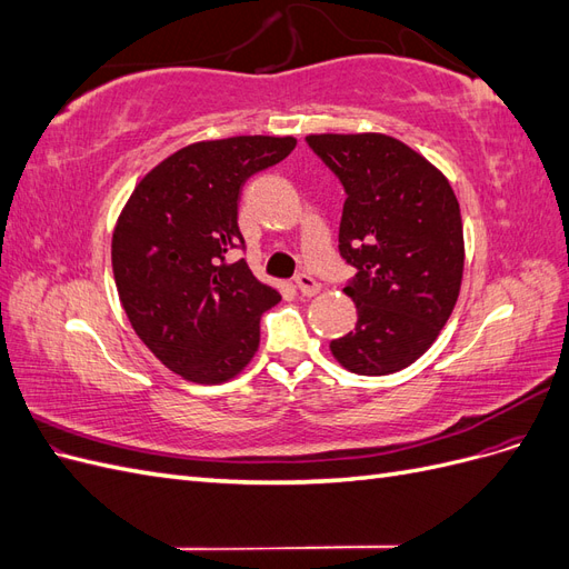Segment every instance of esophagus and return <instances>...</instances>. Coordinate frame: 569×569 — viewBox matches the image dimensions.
<instances>
[{
  "label": "esophagus",
  "mask_w": 569,
  "mask_h": 569,
  "mask_svg": "<svg viewBox=\"0 0 569 569\" xmlns=\"http://www.w3.org/2000/svg\"><path fill=\"white\" fill-rule=\"evenodd\" d=\"M297 289L301 291L303 297H313L320 291V282L316 278H311V274L301 272V274H297Z\"/></svg>",
  "instance_id": "1"
}]
</instances>
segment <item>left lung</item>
Returning a JSON list of instances; mask_svg holds the SVG:
<instances>
[{
    "label": "left lung",
    "instance_id": "1",
    "mask_svg": "<svg viewBox=\"0 0 569 569\" xmlns=\"http://www.w3.org/2000/svg\"><path fill=\"white\" fill-rule=\"evenodd\" d=\"M306 142L347 192L339 253L356 268L343 291L358 320L330 351L356 375L399 372L432 347L458 301V199L439 168L389 134H308Z\"/></svg>",
    "mask_w": 569,
    "mask_h": 569
}]
</instances>
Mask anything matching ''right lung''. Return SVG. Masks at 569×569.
I'll return each mask as SVG.
<instances>
[{"mask_svg": "<svg viewBox=\"0 0 569 569\" xmlns=\"http://www.w3.org/2000/svg\"><path fill=\"white\" fill-rule=\"evenodd\" d=\"M295 147V137L266 134L189 144L151 168L118 216L111 263L120 303L147 349L189 382H228L258 351L261 316L280 291L228 253L244 249V182Z\"/></svg>", "mask_w": 569, "mask_h": 569, "instance_id": "obj_1", "label": "right lung"}]
</instances>
